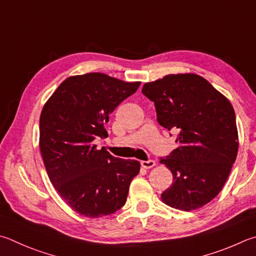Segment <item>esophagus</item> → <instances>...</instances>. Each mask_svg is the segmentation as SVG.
Returning a JSON list of instances; mask_svg holds the SVG:
<instances>
[{"label": "esophagus", "instance_id": "1", "mask_svg": "<svg viewBox=\"0 0 256 256\" xmlns=\"http://www.w3.org/2000/svg\"><path fill=\"white\" fill-rule=\"evenodd\" d=\"M141 166L146 169H150L153 168L156 166V161L154 160H148V161H141Z\"/></svg>", "mask_w": 256, "mask_h": 256}]
</instances>
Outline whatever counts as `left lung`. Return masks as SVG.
Masks as SVG:
<instances>
[{"mask_svg": "<svg viewBox=\"0 0 256 256\" xmlns=\"http://www.w3.org/2000/svg\"><path fill=\"white\" fill-rule=\"evenodd\" d=\"M142 92L154 102L161 126L179 132L180 146L160 160L174 176L162 202L184 212L205 206L224 187L238 156L233 106L196 74L166 75L144 84Z\"/></svg>", "mask_w": 256, "mask_h": 256, "instance_id": "8db88e82", "label": "left lung"}]
</instances>
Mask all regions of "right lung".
Instances as JSON below:
<instances>
[{"label": "right lung", "mask_w": 256, "mask_h": 256, "mask_svg": "<svg viewBox=\"0 0 256 256\" xmlns=\"http://www.w3.org/2000/svg\"><path fill=\"white\" fill-rule=\"evenodd\" d=\"M140 82H125L100 72L64 80L40 115L39 146L51 184L68 206L90 218L124 206L140 162L98 150L110 114L136 92Z\"/></svg>", "instance_id": "obj_1"}]
</instances>
